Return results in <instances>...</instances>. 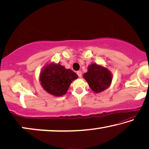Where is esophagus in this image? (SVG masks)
<instances>
[{"mask_svg": "<svg viewBox=\"0 0 149 149\" xmlns=\"http://www.w3.org/2000/svg\"><path fill=\"white\" fill-rule=\"evenodd\" d=\"M77 74H78V76H79V77H80V78H81V77H82V72H81V71H77Z\"/></svg>", "mask_w": 149, "mask_h": 149, "instance_id": "obj_1", "label": "esophagus"}]
</instances>
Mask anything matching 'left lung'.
<instances>
[{
	"instance_id": "8db88e82",
	"label": "left lung",
	"mask_w": 149,
	"mask_h": 149,
	"mask_svg": "<svg viewBox=\"0 0 149 149\" xmlns=\"http://www.w3.org/2000/svg\"><path fill=\"white\" fill-rule=\"evenodd\" d=\"M84 79L92 91L96 93L102 92L110 86L112 74L104 66L93 63L88 66L87 72L84 73Z\"/></svg>"
}]
</instances>
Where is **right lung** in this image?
<instances>
[{"label": "right lung", "mask_w": 149, "mask_h": 149, "mask_svg": "<svg viewBox=\"0 0 149 149\" xmlns=\"http://www.w3.org/2000/svg\"><path fill=\"white\" fill-rule=\"evenodd\" d=\"M78 78L74 72L66 69L61 64L50 62L40 72L41 85L46 92L56 97L66 94L70 84Z\"/></svg>", "instance_id": "right-lung-1"}]
</instances>
